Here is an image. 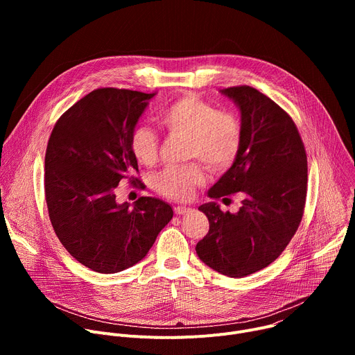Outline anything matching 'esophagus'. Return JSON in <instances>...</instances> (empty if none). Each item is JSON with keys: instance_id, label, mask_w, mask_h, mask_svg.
<instances>
[{"instance_id": "1", "label": "esophagus", "mask_w": 355, "mask_h": 355, "mask_svg": "<svg viewBox=\"0 0 355 355\" xmlns=\"http://www.w3.org/2000/svg\"><path fill=\"white\" fill-rule=\"evenodd\" d=\"M174 212H175V215H187L191 212V209L187 207H175Z\"/></svg>"}]
</instances>
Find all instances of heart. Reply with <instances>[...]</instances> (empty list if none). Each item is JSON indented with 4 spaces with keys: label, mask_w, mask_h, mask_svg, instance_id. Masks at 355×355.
<instances>
[{
    "label": "heart",
    "mask_w": 355,
    "mask_h": 355,
    "mask_svg": "<svg viewBox=\"0 0 355 355\" xmlns=\"http://www.w3.org/2000/svg\"><path fill=\"white\" fill-rule=\"evenodd\" d=\"M160 122L170 136L187 137V157L204 162L212 171H225L236 160L243 129L239 118L222 111L195 94H184L163 110ZM133 157L143 166H155L160 153V136L151 128L139 125L129 140ZM207 181L205 167L199 163L170 166L157 174L155 188L166 198L189 199Z\"/></svg>",
    "instance_id": "b5f03b06"
}]
</instances>
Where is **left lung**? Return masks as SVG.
<instances>
[{
  "label": "left lung",
  "mask_w": 355,
  "mask_h": 355,
  "mask_svg": "<svg viewBox=\"0 0 355 355\" xmlns=\"http://www.w3.org/2000/svg\"><path fill=\"white\" fill-rule=\"evenodd\" d=\"M241 112L243 143L233 166L209 189L212 199L240 192L237 214L215 202L200 205L209 232L198 257L212 270L241 278L275 261L296 233L308 189V159L292 118L271 98L250 85L222 91Z\"/></svg>",
  "instance_id": "obj_1"
}]
</instances>
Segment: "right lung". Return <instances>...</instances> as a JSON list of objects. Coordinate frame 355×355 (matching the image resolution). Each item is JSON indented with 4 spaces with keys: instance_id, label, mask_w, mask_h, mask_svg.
I'll return each mask as SVG.
<instances>
[{
    "instance_id": "right-lung-1",
    "label": "right lung",
    "mask_w": 355,
    "mask_h": 355,
    "mask_svg": "<svg viewBox=\"0 0 355 355\" xmlns=\"http://www.w3.org/2000/svg\"><path fill=\"white\" fill-rule=\"evenodd\" d=\"M146 94L114 87L98 88L69 108L56 122L44 156V196L56 236L87 268L114 274L148 252L171 220L166 202L139 198L133 208L116 204L122 180L144 184L129 140L148 99Z\"/></svg>"
}]
</instances>
